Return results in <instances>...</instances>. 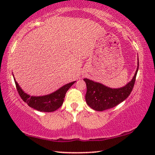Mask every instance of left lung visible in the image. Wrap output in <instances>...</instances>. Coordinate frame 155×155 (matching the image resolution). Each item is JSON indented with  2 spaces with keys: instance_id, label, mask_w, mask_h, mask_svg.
<instances>
[{
  "instance_id": "8db88e82",
  "label": "left lung",
  "mask_w": 155,
  "mask_h": 155,
  "mask_svg": "<svg viewBox=\"0 0 155 155\" xmlns=\"http://www.w3.org/2000/svg\"><path fill=\"white\" fill-rule=\"evenodd\" d=\"M138 68L139 61H137V70L132 80L120 88H111L99 82L84 78L87 85L85 100L87 105L95 111H102L124 101L132 92Z\"/></svg>"
}]
</instances>
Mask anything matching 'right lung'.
I'll return each instance as SVG.
<instances>
[{
  "label": "right lung",
  "instance_id": "obj_1",
  "mask_svg": "<svg viewBox=\"0 0 155 155\" xmlns=\"http://www.w3.org/2000/svg\"><path fill=\"white\" fill-rule=\"evenodd\" d=\"M14 78V75H13ZM17 90L22 100L28 106L37 111L42 112H53L62 106L67 91L76 81L68 83L51 94L44 96H30L22 90L20 86L15 79Z\"/></svg>",
  "mask_w": 155,
  "mask_h": 155
}]
</instances>
